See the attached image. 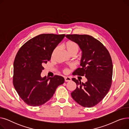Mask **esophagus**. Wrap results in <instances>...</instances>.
<instances>
[{
  "label": "esophagus",
  "instance_id": "34e87169",
  "mask_svg": "<svg viewBox=\"0 0 129 129\" xmlns=\"http://www.w3.org/2000/svg\"><path fill=\"white\" fill-rule=\"evenodd\" d=\"M65 79V82H70V81H71L72 79L70 77H65L64 78Z\"/></svg>",
  "mask_w": 129,
  "mask_h": 129
}]
</instances>
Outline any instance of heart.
<instances>
[{
  "instance_id": "obj_1",
  "label": "heart",
  "mask_w": 129,
  "mask_h": 129,
  "mask_svg": "<svg viewBox=\"0 0 129 129\" xmlns=\"http://www.w3.org/2000/svg\"><path fill=\"white\" fill-rule=\"evenodd\" d=\"M63 47L65 49V50L69 54L71 55V54H76L78 51V46L76 43L75 42H74L73 41H67L66 43H65L63 45ZM57 50V47H56V48L54 50L53 53H52V56H53L56 52ZM64 72H67V70L65 69L64 70Z\"/></svg>"
}]
</instances>
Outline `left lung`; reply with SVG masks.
<instances>
[{
  "mask_svg": "<svg viewBox=\"0 0 129 129\" xmlns=\"http://www.w3.org/2000/svg\"><path fill=\"white\" fill-rule=\"evenodd\" d=\"M66 37L77 44L82 52L81 68L73 74L87 79L84 83L72 78L77 87L71 96L83 107H93L103 99L110 88L113 65L110 54L102 43L90 36L68 35Z\"/></svg>",
  "mask_w": 129,
  "mask_h": 129,
  "instance_id": "obj_1",
  "label": "left lung"
}]
</instances>
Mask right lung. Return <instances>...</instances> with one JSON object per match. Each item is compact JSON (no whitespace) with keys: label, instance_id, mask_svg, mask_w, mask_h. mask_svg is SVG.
Returning <instances> with one entry per match:
<instances>
[{"label":"right lung","instance_id":"right-lung-1","mask_svg":"<svg viewBox=\"0 0 129 129\" xmlns=\"http://www.w3.org/2000/svg\"><path fill=\"white\" fill-rule=\"evenodd\" d=\"M65 35L42 34L26 42L20 49L13 63V83L17 93L27 105H43L53 96L64 78L41 77L43 65L51 59L52 54Z\"/></svg>","mask_w":129,"mask_h":129}]
</instances>
